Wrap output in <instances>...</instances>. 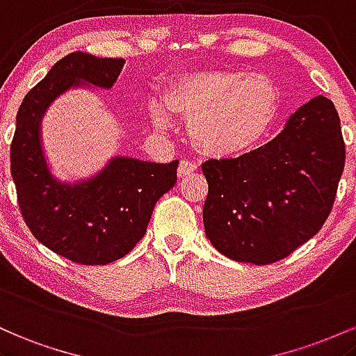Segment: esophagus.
<instances>
[{"instance_id": "34e87169", "label": "esophagus", "mask_w": 356, "mask_h": 356, "mask_svg": "<svg viewBox=\"0 0 356 356\" xmlns=\"http://www.w3.org/2000/svg\"><path fill=\"white\" fill-rule=\"evenodd\" d=\"M197 165L195 163L188 161V159H181V163H179L178 166V177L179 178H185V177H190V175H193L195 171H197Z\"/></svg>"}]
</instances>
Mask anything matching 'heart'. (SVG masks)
I'll list each match as a JSON object with an SVG mask.
<instances>
[{
  "mask_svg": "<svg viewBox=\"0 0 356 356\" xmlns=\"http://www.w3.org/2000/svg\"><path fill=\"white\" fill-rule=\"evenodd\" d=\"M163 108L183 119L195 149L210 158H232L257 146L279 114V90L262 75L237 70H202L179 75L163 90ZM165 129V111H151Z\"/></svg>",
  "mask_w": 356,
  "mask_h": 356,
  "instance_id": "obj_1",
  "label": "heart"
}]
</instances>
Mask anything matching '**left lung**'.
I'll return each mask as SVG.
<instances>
[{
	"mask_svg": "<svg viewBox=\"0 0 356 356\" xmlns=\"http://www.w3.org/2000/svg\"><path fill=\"white\" fill-rule=\"evenodd\" d=\"M343 168L338 113L330 99L318 95L266 146L203 163L207 237L232 261L257 266L281 261L326 222Z\"/></svg>",
	"mask_w": 356,
	"mask_h": 356,
	"instance_id": "8db88e82",
	"label": "left lung"
}]
</instances>
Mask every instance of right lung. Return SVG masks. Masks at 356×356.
<instances>
[{"label": "right lung", "instance_id": "right-lung-1", "mask_svg": "<svg viewBox=\"0 0 356 356\" xmlns=\"http://www.w3.org/2000/svg\"><path fill=\"white\" fill-rule=\"evenodd\" d=\"M124 60L72 51L23 99L10 146L11 177L28 229L55 254L75 264L102 266L124 257L145 237L154 205L177 183L171 163L114 158L95 178L65 185L51 178L40 119L57 95L81 83L111 89Z\"/></svg>", "mask_w": 356, "mask_h": 356}]
</instances>
